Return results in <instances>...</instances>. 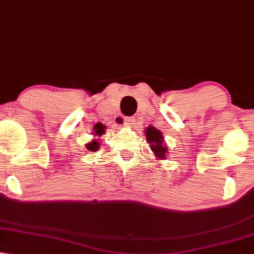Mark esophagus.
Listing matches in <instances>:
<instances>
[{
    "label": "esophagus",
    "instance_id": "esophagus-1",
    "mask_svg": "<svg viewBox=\"0 0 254 254\" xmlns=\"http://www.w3.org/2000/svg\"><path fill=\"white\" fill-rule=\"evenodd\" d=\"M122 120H123L124 124H130L133 122V117H123Z\"/></svg>",
    "mask_w": 254,
    "mask_h": 254
}]
</instances>
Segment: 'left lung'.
<instances>
[{"instance_id": "8db88e82", "label": "left lung", "mask_w": 254, "mask_h": 254, "mask_svg": "<svg viewBox=\"0 0 254 254\" xmlns=\"http://www.w3.org/2000/svg\"><path fill=\"white\" fill-rule=\"evenodd\" d=\"M146 139L149 140V143L151 144V150L155 152V155L159 158H165V155L168 153L166 151V147L163 145V136L162 132L156 129V127H149V129L146 130Z\"/></svg>"}]
</instances>
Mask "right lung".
<instances>
[{
	"label": "right lung",
	"mask_w": 254,
	"mask_h": 254,
	"mask_svg": "<svg viewBox=\"0 0 254 254\" xmlns=\"http://www.w3.org/2000/svg\"><path fill=\"white\" fill-rule=\"evenodd\" d=\"M103 132H104L103 127H97V131H96V133H97V134H102ZM98 146H99V145H98V142H97V140H92L91 143L86 144V149L90 150V151H97Z\"/></svg>",
	"instance_id": "add662e5"
}]
</instances>
